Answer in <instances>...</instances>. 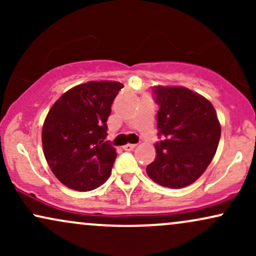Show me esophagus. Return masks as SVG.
<instances>
[{"label":"esophagus","instance_id":"esophagus-1","mask_svg":"<svg viewBox=\"0 0 256 256\" xmlns=\"http://www.w3.org/2000/svg\"><path fill=\"white\" fill-rule=\"evenodd\" d=\"M122 148H124L125 150H132V149L136 148V144H125Z\"/></svg>","mask_w":256,"mask_h":256}]
</instances>
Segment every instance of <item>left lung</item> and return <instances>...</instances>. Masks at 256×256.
<instances>
[{
    "instance_id": "obj_1",
    "label": "left lung",
    "mask_w": 256,
    "mask_h": 256,
    "mask_svg": "<svg viewBox=\"0 0 256 256\" xmlns=\"http://www.w3.org/2000/svg\"><path fill=\"white\" fill-rule=\"evenodd\" d=\"M158 140L156 158L146 174L162 186L179 189L206 171L218 148L220 128L216 110L204 96L183 86H154Z\"/></svg>"
}]
</instances>
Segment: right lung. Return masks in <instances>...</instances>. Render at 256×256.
<instances>
[{
    "label": "right lung",
    "mask_w": 256,
    "mask_h": 256,
    "mask_svg": "<svg viewBox=\"0 0 256 256\" xmlns=\"http://www.w3.org/2000/svg\"><path fill=\"white\" fill-rule=\"evenodd\" d=\"M122 88L118 82H88L64 92L49 110L42 130L43 152L66 186L89 192L110 178L116 152L106 140L107 119Z\"/></svg>",
    "instance_id": "right-lung-1"
}]
</instances>
